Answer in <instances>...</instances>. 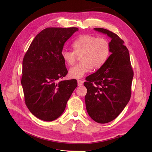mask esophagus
<instances>
[{"label": "esophagus", "mask_w": 152, "mask_h": 152, "mask_svg": "<svg viewBox=\"0 0 152 152\" xmlns=\"http://www.w3.org/2000/svg\"><path fill=\"white\" fill-rule=\"evenodd\" d=\"M77 85L78 86H81L83 85V82L81 80H77Z\"/></svg>", "instance_id": "esophagus-1"}]
</instances>
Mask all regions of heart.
Instances as JSON below:
<instances>
[{
    "label": "heart",
    "mask_w": 152,
    "mask_h": 152,
    "mask_svg": "<svg viewBox=\"0 0 152 152\" xmlns=\"http://www.w3.org/2000/svg\"><path fill=\"white\" fill-rule=\"evenodd\" d=\"M73 51L63 49L61 55L67 65L75 63L77 55L81 61L69 71V76L73 79H81L90 71L92 67L98 69L108 60L110 53V44L103 37L84 34L72 43Z\"/></svg>",
    "instance_id": "heart-1"
}]
</instances>
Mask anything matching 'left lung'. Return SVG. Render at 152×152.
I'll use <instances>...</instances> for the list:
<instances>
[{
  "label": "left lung",
  "mask_w": 152,
  "mask_h": 152,
  "mask_svg": "<svg viewBox=\"0 0 152 152\" xmlns=\"http://www.w3.org/2000/svg\"><path fill=\"white\" fill-rule=\"evenodd\" d=\"M94 29L111 39V54L104 65L86 77L85 102L90 117L95 122L104 124L115 119L129 102L134 72L129 50L123 40L108 29Z\"/></svg>",
  "instance_id": "left-lung-1"
}]
</instances>
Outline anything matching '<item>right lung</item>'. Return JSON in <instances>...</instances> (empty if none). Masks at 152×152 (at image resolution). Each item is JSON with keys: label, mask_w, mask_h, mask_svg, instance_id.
<instances>
[{"label": "right lung", "mask_w": 152, "mask_h": 152, "mask_svg": "<svg viewBox=\"0 0 152 152\" xmlns=\"http://www.w3.org/2000/svg\"><path fill=\"white\" fill-rule=\"evenodd\" d=\"M77 28H47L35 37L23 60V87L26 105L37 118L52 121L61 115L76 88V79L59 81L68 70L61 52Z\"/></svg>", "instance_id": "obj_1"}]
</instances>
